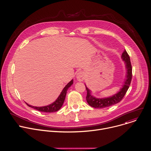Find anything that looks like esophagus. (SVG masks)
<instances>
[{
  "label": "esophagus",
  "mask_w": 151,
  "mask_h": 151,
  "mask_svg": "<svg viewBox=\"0 0 151 151\" xmlns=\"http://www.w3.org/2000/svg\"><path fill=\"white\" fill-rule=\"evenodd\" d=\"M76 77L78 81H79V82L83 81L85 78V73L84 72H82V71L79 72L76 74Z\"/></svg>",
  "instance_id": "34e87169"
}]
</instances>
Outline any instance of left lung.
Returning a JSON list of instances; mask_svg holds the SVG:
<instances>
[{
	"label": "left lung",
	"mask_w": 151,
	"mask_h": 151,
	"mask_svg": "<svg viewBox=\"0 0 151 151\" xmlns=\"http://www.w3.org/2000/svg\"><path fill=\"white\" fill-rule=\"evenodd\" d=\"M121 58L124 62L126 70V75L125 78L124 79V83L122 85V87L116 93L109 97L104 98H97L92 95V91L85 84L86 90L87 91L86 100H87L88 104L91 107H95V108L101 109L104 108V107L111 106L119 102L125 96L129 87H130L132 81V68L131 65L130 57H129L125 50L122 53L121 55Z\"/></svg>",
	"instance_id": "1"
}]
</instances>
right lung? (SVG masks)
<instances>
[{
    "label": "right lung",
    "instance_id": "right-lung-1",
    "mask_svg": "<svg viewBox=\"0 0 151 151\" xmlns=\"http://www.w3.org/2000/svg\"><path fill=\"white\" fill-rule=\"evenodd\" d=\"M73 83V80L72 79L66 86L64 87L63 90L61 91L60 94L58 97V98L52 103L51 104L45 106H41V107H37V106H34L30 105L26 103V104L30 107H32V108L36 109L40 112H57L58 110L60 109L61 107H62L63 103L64 101V100H65L66 95L67 93V91L69 89V87H70Z\"/></svg>",
    "mask_w": 151,
    "mask_h": 151
}]
</instances>
